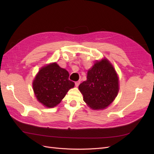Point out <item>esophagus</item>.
Instances as JSON below:
<instances>
[{
    "label": "esophagus",
    "instance_id": "obj_1",
    "mask_svg": "<svg viewBox=\"0 0 154 154\" xmlns=\"http://www.w3.org/2000/svg\"><path fill=\"white\" fill-rule=\"evenodd\" d=\"M80 81L76 82H75V85H76V87H78L79 85H80Z\"/></svg>",
    "mask_w": 154,
    "mask_h": 154
}]
</instances>
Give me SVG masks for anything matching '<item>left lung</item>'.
Segmentation results:
<instances>
[{
	"label": "left lung",
	"instance_id": "1",
	"mask_svg": "<svg viewBox=\"0 0 154 154\" xmlns=\"http://www.w3.org/2000/svg\"><path fill=\"white\" fill-rule=\"evenodd\" d=\"M87 78L79 85L84 101L93 109L108 106L119 91L118 77L112 66L105 59L97 62L88 70Z\"/></svg>",
	"mask_w": 154,
	"mask_h": 154
}]
</instances>
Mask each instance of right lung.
<instances>
[{"instance_id":"1","label":"right lung","mask_w":154,"mask_h":154,"mask_svg":"<svg viewBox=\"0 0 154 154\" xmlns=\"http://www.w3.org/2000/svg\"><path fill=\"white\" fill-rule=\"evenodd\" d=\"M69 74L57 63L42 68L32 83L37 100L47 107L57 106L74 83L69 80Z\"/></svg>"}]
</instances>
